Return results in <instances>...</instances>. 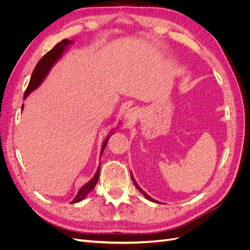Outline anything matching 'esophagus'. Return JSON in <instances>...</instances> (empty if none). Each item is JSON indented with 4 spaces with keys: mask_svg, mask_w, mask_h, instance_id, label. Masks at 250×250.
<instances>
[{
    "mask_svg": "<svg viewBox=\"0 0 250 250\" xmlns=\"http://www.w3.org/2000/svg\"><path fill=\"white\" fill-rule=\"evenodd\" d=\"M124 116H125V119L131 121V120L137 118V116H138V110H135V108H128V109L126 110Z\"/></svg>",
    "mask_w": 250,
    "mask_h": 250,
    "instance_id": "1",
    "label": "esophagus"
}]
</instances>
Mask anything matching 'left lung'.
Listing matches in <instances>:
<instances>
[{
	"instance_id": "1",
	"label": "left lung",
	"mask_w": 250,
	"mask_h": 250,
	"mask_svg": "<svg viewBox=\"0 0 250 250\" xmlns=\"http://www.w3.org/2000/svg\"><path fill=\"white\" fill-rule=\"evenodd\" d=\"M130 175H131V179L133 180V183H134V186H135V187H137V188H138V190H139V191H140V192H141V193H142V194H143L144 196H145V197H146V199H148V200H150V201H152V202H158L157 200H154L153 198H151V197H150V196H149L148 194H146L145 192H144V191L142 190V188H141L139 187V185L137 184V181H135V180H134V178H133V175H132V173H130Z\"/></svg>"
}]
</instances>
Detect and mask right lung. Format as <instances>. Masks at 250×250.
<instances>
[{
    "label": "right lung",
    "instance_id": "right-lung-1",
    "mask_svg": "<svg viewBox=\"0 0 250 250\" xmlns=\"http://www.w3.org/2000/svg\"><path fill=\"white\" fill-rule=\"evenodd\" d=\"M74 42L73 41H69V40H62L60 42H58L56 46L53 48L51 51H49L47 54H44L43 57L40 60L39 62H37L35 69L32 73V76H31V79H30V82H29V85L26 89L25 92V95H24V99H26V98L28 97V95L33 92L34 89H36L37 87H39L41 85V83L43 81V79L46 78V76L48 75V73L50 72L51 67L55 64V62H57V60L62 56L63 52L66 50V48L70 46L71 43H73ZM24 108V104L21 105V109ZM113 133V131H111L109 133L108 137L105 139L103 145H102V148H101V153H100V156L102 155L103 151H104V148L106 147L107 145V142H108V139L110 138V135ZM99 173H100V166L99 168H98L95 176L90 179L87 184H85L84 186H82L81 188L79 190V192L77 193L76 197H75L71 203H76V202H79L81 200L84 199L86 197V195L93 190V188L96 187L97 183H98V179H99Z\"/></svg>",
    "mask_w": 250,
    "mask_h": 250
}]
</instances>
